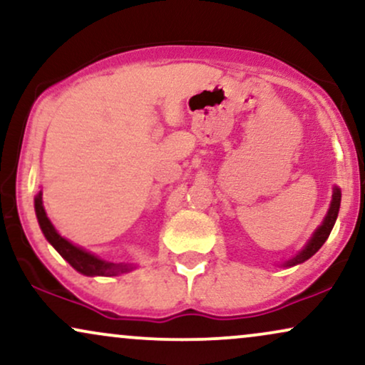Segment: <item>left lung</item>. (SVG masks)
<instances>
[{"instance_id": "left-lung-1", "label": "left lung", "mask_w": 365, "mask_h": 365, "mask_svg": "<svg viewBox=\"0 0 365 365\" xmlns=\"http://www.w3.org/2000/svg\"><path fill=\"white\" fill-rule=\"evenodd\" d=\"M340 198H342V193H340V188L335 187L334 188V195H331V204H330V209L327 212L324 222H322L320 227L315 230V234H313L310 241L305 247L302 249V251L298 252L297 256L293 257V259L286 261L284 266H294V264H299V262L310 259V257L315 255V252L324 246V242L329 239L331 229H334V224L336 220V215H339V209H340Z\"/></svg>"}]
</instances>
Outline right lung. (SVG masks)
I'll return each instance as SVG.
<instances>
[{"label":"right lung","mask_w":365,"mask_h":365,"mask_svg":"<svg viewBox=\"0 0 365 365\" xmlns=\"http://www.w3.org/2000/svg\"><path fill=\"white\" fill-rule=\"evenodd\" d=\"M35 212L41 232L47 237V241L52 244V246L57 249L58 255L62 256L73 269L79 271V273L86 276H116L121 273H128V271L133 269L131 264H114V262L99 259L98 256L91 255V252L84 251L82 247L73 246L72 242H68L67 239L60 236L57 230H55L52 222H50L47 214H45L43 202H41V192L35 197Z\"/></svg>","instance_id":"right-lung-1"}]
</instances>
